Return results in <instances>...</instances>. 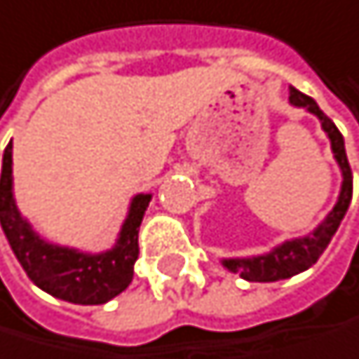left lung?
<instances>
[{
  "mask_svg": "<svg viewBox=\"0 0 359 359\" xmlns=\"http://www.w3.org/2000/svg\"><path fill=\"white\" fill-rule=\"evenodd\" d=\"M288 101H291V105H295V107H306L310 114H314L321 120V127L332 142L334 157H336L340 172H342V187H340L338 202L330 211V215L319 224V228H314L310 234H306V237L284 241L273 252L263 254V256L222 260L228 271L239 273L248 282H276V280L297 276V273L306 271L308 267H312L316 260H319V256L325 252V248L330 245L344 213H347V209H349V202L353 196V174H351L347 153H344V140H342V133L338 131V127L321 111V107L316 105V101L312 99V96L291 88Z\"/></svg>",
  "mask_w": 359,
  "mask_h": 359,
  "instance_id": "obj_1",
  "label": "left lung"
}]
</instances>
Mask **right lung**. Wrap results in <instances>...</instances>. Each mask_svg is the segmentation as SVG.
<instances>
[{"instance_id": "1", "label": "right lung", "mask_w": 359, "mask_h": 359, "mask_svg": "<svg viewBox=\"0 0 359 359\" xmlns=\"http://www.w3.org/2000/svg\"><path fill=\"white\" fill-rule=\"evenodd\" d=\"M150 194H137L129 206L114 250L83 254L40 239L21 217L12 196V142L4 150L0 176V224L27 278L45 293L81 306H99L120 295L133 280L140 254L137 232Z\"/></svg>"}]
</instances>
